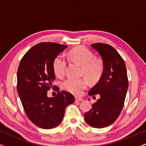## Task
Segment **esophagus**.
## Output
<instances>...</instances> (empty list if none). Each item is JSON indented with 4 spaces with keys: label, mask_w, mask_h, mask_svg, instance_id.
Returning <instances> with one entry per match:
<instances>
[{
    "label": "esophagus",
    "mask_w": 146,
    "mask_h": 146,
    "mask_svg": "<svg viewBox=\"0 0 146 146\" xmlns=\"http://www.w3.org/2000/svg\"><path fill=\"white\" fill-rule=\"evenodd\" d=\"M82 101H83V99L82 98H75V102H82Z\"/></svg>",
    "instance_id": "obj_1"
}]
</instances>
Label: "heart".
<instances>
[{"mask_svg": "<svg viewBox=\"0 0 146 146\" xmlns=\"http://www.w3.org/2000/svg\"><path fill=\"white\" fill-rule=\"evenodd\" d=\"M72 61L82 66V75H84L90 82H97L100 80L104 73V66L101 60L95 58L92 51L84 46L75 47L68 53ZM67 62L62 55H58L53 61V72L58 77H62L65 74ZM64 90L75 95H80L88 86V82L85 78L76 80L68 78L62 83Z\"/></svg>", "mask_w": 146, "mask_h": 146, "instance_id": "b5f03b06", "label": "heart"}]
</instances>
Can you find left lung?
Returning a JSON list of instances; mask_svg holds the SVG:
<instances>
[{
  "label": "left lung",
  "instance_id": "1",
  "mask_svg": "<svg viewBox=\"0 0 146 146\" xmlns=\"http://www.w3.org/2000/svg\"><path fill=\"white\" fill-rule=\"evenodd\" d=\"M91 46L101 56L104 69L98 83L88 92L93 98L98 94L100 98L84 114V119L90 126L102 128L111 125L121 113L128 80L124 60L113 46L104 43H94Z\"/></svg>",
  "mask_w": 146,
  "mask_h": 146
}]
</instances>
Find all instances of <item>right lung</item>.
<instances>
[{
	"instance_id": "right-lung-1",
	"label": "right lung",
	"mask_w": 146,
	"mask_h": 146,
	"mask_svg": "<svg viewBox=\"0 0 146 146\" xmlns=\"http://www.w3.org/2000/svg\"><path fill=\"white\" fill-rule=\"evenodd\" d=\"M66 47L56 42L37 44L25 53L18 66V95L27 116L39 128L58 126L62 121L66 107L75 102L73 95L64 90L58 92L54 98L47 96L56 79L53 61Z\"/></svg>"
}]
</instances>
